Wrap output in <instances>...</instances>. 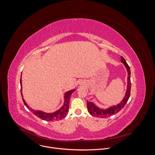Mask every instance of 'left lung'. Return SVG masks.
I'll use <instances>...</instances> for the list:
<instances>
[{
  "instance_id": "obj_1",
  "label": "left lung",
  "mask_w": 155,
  "mask_h": 155,
  "mask_svg": "<svg viewBox=\"0 0 155 155\" xmlns=\"http://www.w3.org/2000/svg\"><path fill=\"white\" fill-rule=\"evenodd\" d=\"M121 61L123 63L124 66L126 67L127 71V90L126 92L125 96L123 101L118 104L117 106H113L106 110L101 109L97 106H96L93 102H87V108L89 113L94 117H99V118H106L109 116H111L112 115H114L118 112L124 107L126 104L127 103L129 97H130V87H131V83H130V68L127 64L126 61H125L124 58L122 56H121Z\"/></svg>"
}]
</instances>
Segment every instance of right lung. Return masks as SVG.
Wrapping results in <instances>:
<instances>
[{
    "label": "right lung",
    "mask_w": 155,
    "mask_h": 155,
    "mask_svg": "<svg viewBox=\"0 0 155 155\" xmlns=\"http://www.w3.org/2000/svg\"><path fill=\"white\" fill-rule=\"evenodd\" d=\"M20 84H21V96L23 97V94H22V83H21V77L20 79ZM75 91V90L69 91L68 92L66 93L64 95V104L62 105V107L58 110V111H56L53 114H47L43 112H41V111H34V110H32L26 104V102H25V99L23 98V101L25 104V105L26 106V107L29 109V110H31L33 114L36 115L37 117H38V118H40V119L43 120H46L47 121H54V120H61L62 118H64V117H65V116L68 115V113L69 112V101H70V98H71V96L72 94V93Z\"/></svg>",
    "instance_id": "add662e5"
}]
</instances>
